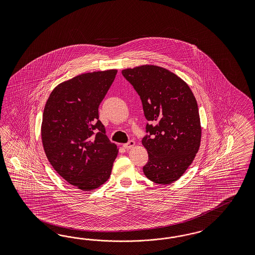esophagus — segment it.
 Instances as JSON below:
<instances>
[{"label":"esophagus","instance_id":"obj_1","mask_svg":"<svg viewBox=\"0 0 255 255\" xmlns=\"http://www.w3.org/2000/svg\"><path fill=\"white\" fill-rule=\"evenodd\" d=\"M135 146V142L134 141H129L127 144H124V148H126V149H130L131 147H133Z\"/></svg>","mask_w":255,"mask_h":255}]
</instances>
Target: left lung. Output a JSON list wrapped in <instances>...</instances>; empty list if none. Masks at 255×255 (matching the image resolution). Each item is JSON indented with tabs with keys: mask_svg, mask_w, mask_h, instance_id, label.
Returning a JSON list of instances; mask_svg holds the SVG:
<instances>
[{
	"mask_svg": "<svg viewBox=\"0 0 255 255\" xmlns=\"http://www.w3.org/2000/svg\"><path fill=\"white\" fill-rule=\"evenodd\" d=\"M142 101L149 135L142 140L148 153L145 176L171 184L192 164L202 135L197 102L183 79L161 66L145 64L123 70Z\"/></svg>",
	"mask_w": 255,
	"mask_h": 255,
	"instance_id": "1",
	"label": "left lung"
}]
</instances>
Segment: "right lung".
Masks as SVG:
<instances>
[{"mask_svg":"<svg viewBox=\"0 0 255 255\" xmlns=\"http://www.w3.org/2000/svg\"><path fill=\"white\" fill-rule=\"evenodd\" d=\"M117 73H85L63 81L55 87L44 108L41 136L47 160L62 178L82 191H93L108 181L119 152L98 114Z\"/></svg>","mask_w":255,"mask_h":255,"instance_id":"add662e5","label":"right lung"}]
</instances>
